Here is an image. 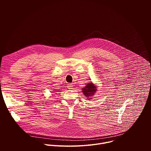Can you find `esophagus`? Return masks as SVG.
Masks as SVG:
<instances>
[{
	"label": "esophagus",
	"instance_id": "esophagus-1",
	"mask_svg": "<svg viewBox=\"0 0 151 151\" xmlns=\"http://www.w3.org/2000/svg\"><path fill=\"white\" fill-rule=\"evenodd\" d=\"M73 84L72 83H68V88H69V89H72L73 88Z\"/></svg>",
	"mask_w": 151,
	"mask_h": 151
}]
</instances>
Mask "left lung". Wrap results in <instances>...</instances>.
Here are the masks:
<instances>
[{
    "label": "left lung",
    "instance_id": "1",
    "mask_svg": "<svg viewBox=\"0 0 151 151\" xmlns=\"http://www.w3.org/2000/svg\"><path fill=\"white\" fill-rule=\"evenodd\" d=\"M82 92L86 97H90L93 96L96 91V87L93 83H88L85 88H82Z\"/></svg>",
    "mask_w": 151,
    "mask_h": 151
}]
</instances>
